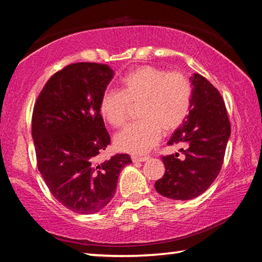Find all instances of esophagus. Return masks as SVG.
Instances as JSON below:
<instances>
[{"instance_id":"34e87169","label":"esophagus","mask_w":262,"mask_h":262,"mask_svg":"<svg viewBox=\"0 0 262 262\" xmlns=\"http://www.w3.org/2000/svg\"><path fill=\"white\" fill-rule=\"evenodd\" d=\"M148 159H149L148 156H144V157H142V156H132V161L134 162V163L145 162V161H148Z\"/></svg>"}]
</instances>
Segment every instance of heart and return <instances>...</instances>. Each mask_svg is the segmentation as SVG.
Instances as JSON below:
<instances>
[{
    "instance_id": "obj_1",
    "label": "heart",
    "mask_w": 262,
    "mask_h": 262,
    "mask_svg": "<svg viewBox=\"0 0 262 262\" xmlns=\"http://www.w3.org/2000/svg\"><path fill=\"white\" fill-rule=\"evenodd\" d=\"M122 89L106 90L100 97V115L113 127L127 120L130 105H139L140 122L118 133L117 148L129 154H144L159 141L161 130L171 133L185 121L192 105L193 89L184 74L142 66L128 73Z\"/></svg>"
}]
</instances>
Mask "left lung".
I'll return each mask as SVG.
<instances>
[{
    "mask_svg": "<svg viewBox=\"0 0 262 262\" xmlns=\"http://www.w3.org/2000/svg\"><path fill=\"white\" fill-rule=\"evenodd\" d=\"M193 85L189 113L168 141L184 144L179 154L163 156V178L155 188L172 200H190L209 188L219 176L231 134L227 108L219 90L200 74L190 76Z\"/></svg>",
    "mask_w": 262,
    "mask_h": 262,
    "instance_id": "8db88e82",
    "label": "left lung"
}]
</instances>
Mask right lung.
I'll return each instance as SVG.
<instances>
[{"label": "right lung", "instance_id": "obj_1", "mask_svg": "<svg viewBox=\"0 0 262 262\" xmlns=\"http://www.w3.org/2000/svg\"><path fill=\"white\" fill-rule=\"evenodd\" d=\"M113 76L107 64H69L48 79L34 104L38 170L53 196L77 214L107 206L121 170L132 163L127 154L98 161L111 142L99 100Z\"/></svg>", "mask_w": 262, "mask_h": 262}]
</instances>
